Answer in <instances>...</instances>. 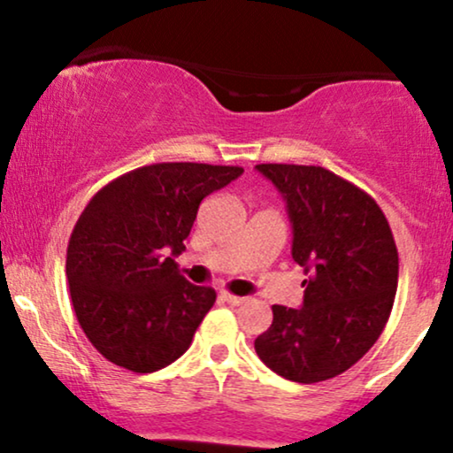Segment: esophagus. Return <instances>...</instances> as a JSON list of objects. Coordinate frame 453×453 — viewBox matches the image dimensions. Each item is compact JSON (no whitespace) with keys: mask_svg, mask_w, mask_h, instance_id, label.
Returning a JSON list of instances; mask_svg holds the SVG:
<instances>
[{"mask_svg":"<svg viewBox=\"0 0 453 453\" xmlns=\"http://www.w3.org/2000/svg\"><path fill=\"white\" fill-rule=\"evenodd\" d=\"M219 298L223 300V303H227L232 306H241L244 300H247V298H242V296H236V294H230V292H219Z\"/></svg>","mask_w":453,"mask_h":453,"instance_id":"obj_1","label":"esophagus"}]
</instances>
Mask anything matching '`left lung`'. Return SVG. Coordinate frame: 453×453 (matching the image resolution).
<instances>
[{
	"label": "left lung",
	"instance_id": "obj_1",
	"mask_svg": "<svg viewBox=\"0 0 453 453\" xmlns=\"http://www.w3.org/2000/svg\"><path fill=\"white\" fill-rule=\"evenodd\" d=\"M256 168L283 196L292 257L309 274L303 306L274 304L273 324L256 339V351L289 381H326L351 368L381 336L398 288L396 242L377 202L330 170Z\"/></svg>",
	"mask_w": 453,
	"mask_h": 453
}]
</instances>
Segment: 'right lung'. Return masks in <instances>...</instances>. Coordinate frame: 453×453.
<instances>
[{
	"instance_id": "obj_1",
	"label": "right lung",
	"mask_w": 453,
	"mask_h": 453,
	"mask_svg": "<svg viewBox=\"0 0 453 453\" xmlns=\"http://www.w3.org/2000/svg\"><path fill=\"white\" fill-rule=\"evenodd\" d=\"M242 173L153 164L91 197L72 230L65 274L78 324L108 362L155 372L189 349L217 294L189 283L168 253L185 249L200 202Z\"/></svg>"
}]
</instances>
